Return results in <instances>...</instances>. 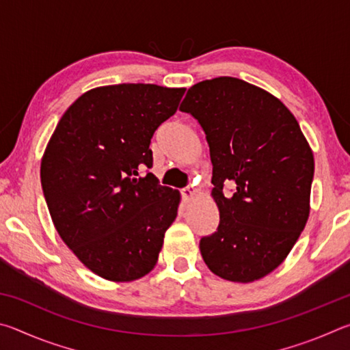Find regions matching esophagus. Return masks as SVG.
<instances>
[{
    "mask_svg": "<svg viewBox=\"0 0 350 350\" xmlns=\"http://www.w3.org/2000/svg\"><path fill=\"white\" fill-rule=\"evenodd\" d=\"M196 193H198V189L194 188L193 185H188V187H185L182 189V200L185 204H188V202H191V200L194 199V196H196Z\"/></svg>",
    "mask_w": 350,
    "mask_h": 350,
    "instance_id": "1",
    "label": "esophagus"
}]
</instances>
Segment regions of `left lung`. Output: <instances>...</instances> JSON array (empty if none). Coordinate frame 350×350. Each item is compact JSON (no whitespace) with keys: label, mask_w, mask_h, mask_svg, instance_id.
I'll return each instance as SVG.
<instances>
[{"label":"left lung","mask_w":350,"mask_h":350,"mask_svg":"<svg viewBox=\"0 0 350 350\" xmlns=\"http://www.w3.org/2000/svg\"><path fill=\"white\" fill-rule=\"evenodd\" d=\"M180 111L205 133L221 217L216 232L200 239V254L222 280H260L287 258L309 219L310 146L280 98L234 77L196 83Z\"/></svg>","instance_id":"left-lung-1"}]
</instances>
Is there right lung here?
Listing matches in <instances>:
<instances>
[{
  "label": "right lung",
  "instance_id": "obj_1",
  "mask_svg": "<svg viewBox=\"0 0 350 350\" xmlns=\"http://www.w3.org/2000/svg\"><path fill=\"white\" fill-rule=\"evenodd\" d=\"M185 88L145 83L83 94L58 122L41 159V187L60 238L94 273L129 282L150 273L180 194L159 185L151 137Z\"/></svg>",
  "mask_w": 350,
  "mask_h": 350
}]
</instances>
